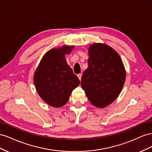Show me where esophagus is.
Masks as SVG:
<instances>
[{"mask_svg": "<svg viewBox=\"0 0 152 152\" xmlns=\"http://www.w3.org/2000/svg\"><path fill=\"white\" fill-rule=\"evenodd\" d=\"M77 77H78L79 80L81 81V76H82L81 74H78V75H77Z\"/></svg>", "mask_w": 152, "mask_h": 152, "instance_id": "obj_1", "label": "esophagus"}]
</instances>
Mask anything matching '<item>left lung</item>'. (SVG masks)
<instances>
[{
  "label": "left lung",
  "instance_id": "left-lung-1",
  "mask_svg": "<svg viewBox=\"0 0 152 152\" xmlns=\"http://www.w3.org/2000/svg\"><path fill=\"white\" fill-rule=\"evenodd\" d=\"M88 55V67L82 76L81 87L94 106L104 108L118 97L126 72L119 54L106 44L90 45Z\"/></svg>",
  "mask_w": 152,
  "mask_h": 152
}]
</instances>
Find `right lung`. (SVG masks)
<instances>
[{
    "instance_id": "add662e5",
    "label": "right lung",
    "mask_w": 152,
    "mask_h": 152,
    "mask_svg": "<svg viewBox=\"0 0 152 152\" xmlns=\"http://www.w3.org/2000/svg\"><path fill=\"white\" fill-rule=\"evenodd\" d=\"M74 48V46L65 45L48 51L34 72V83L37 94L52 107L66 104L72 91L80 83L66 59V55Z\"/></svg>"
}]
</instances>
